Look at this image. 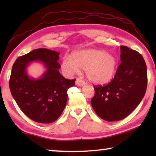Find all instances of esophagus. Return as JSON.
Instances as JSON below:
<instances>
[{"instance_id": "1", "label": "esophagus", "mask_w": 156, "mask_h": 156, "mask_svg": "<svg viewBox=\"0 0 156 156\" xmlns=\"http://www.w3.org/2000/svg\"><path fill=\"white\" fill-rule=\"evenodd\" d=\"M76 84L78 85L79 87H83L85 84V82L84 80H82V79H76Z\"/></svg>"}]
</instances>
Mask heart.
Wrapping results in <instances>:
<instances>
[{
	"label": "heart",
	"instance_id": "1",
	"mask_svg": "<svg viewBox=\"0 0 156 156\" xmlns=\"http://www.w3.org/2000/svg\"><path fill=\"white\" fill-rule=\"evenodd\" d=\"M62 68L67 74H73L80 69L87 70V76L96 84H106L116 74V57L105 51L86 49L74 52L71 57H65Z\"/></svg>",
	"mask_w": 156,
	"mask_h": 156
}]
</instances>
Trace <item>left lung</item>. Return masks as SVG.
I'll list each match as a JSON object with an SVG mask.
<instances>
[{"mask_svg":"<svg viewBox=\"0 0 156 156\" xmlns=\"http://www.w3.org/2000/svg\"><path fill=\"white\" fill-rule=\"evenodd\" d=\"M121 62L114 78L108 84L94 86L91 106L98 116L116 121L129 116L140 104L147 88V67L142 55L126 46H121Z\"/></svg>","mask_w":156,"mask_h":156,"instance_id":"1","label":"left lung"}]
</instances>
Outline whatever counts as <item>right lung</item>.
Wrapping results in <instances>:
<instances>
[{
	"label": "right lung",
	"instance_id": "add662e5",
	"mask_svg": "<svg viewBox=\"0 0 156 156\" xmlns=\"http://www.w3.org/2000/svg\"><path fill=\"white\" fill-rule=\"evenodd\" d=\"M59 53L45 48L36 49L19 57L12 67L10 92L20 110L34 121L54 122L67 104V90L75 80H67L59 73ZM32 61H41L47 70L37 80L27 75L26 68Z\"/></svg>",
	"mask_w": 156,
	"mask_h": 156
}]
</instances>
